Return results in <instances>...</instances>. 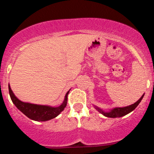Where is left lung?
<instances>
[{
	"label": "left lung",
	"instance_id": "1",
	"mask_svg": "<svg viewBox=\"0 0 154 154\" xmlns=\"http://www.w3.org/2000/svg\"><path fill=\"white\" fill-rule=\"evenodd\" d=\"M144 94H143L142 97L136 102L134 104L131 105V106H127V107H123V108H115L112 110H111L109 112H104L103 110L100 109L99 108H96L99 112L101 114H103V115H105L106 117H108V118H120V117H123L124 115H127L129 112H132L135 108L138 106V105L139 104L140 102L142 100L143 97H144Z\"/></svg>",
	"mask_w": 154,
	"mask_h": 154
}]
</instances>
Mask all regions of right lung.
Here are the masks:
<instances>
[{"instance_id": "add662e5", "label": "right lung", "mask_w": 154, "mask_h": 154, "mask_svg": "<svg viewBox=\"0 0 154 154\" xmlns=\"http://www.w3.org/2000/svg\"><path fill=\"white\" fill-rule=\"evenodd\" d=\"M69 91L66 94L64 101L60 106H59L58 107H51L48 106H41V105L31 104V103L22 102L14 95L9 85V93H10V98L15 106L27 118L36 121H46L56 118L66 107L67 103V96Z\"/></svg>"}]
</instances>
